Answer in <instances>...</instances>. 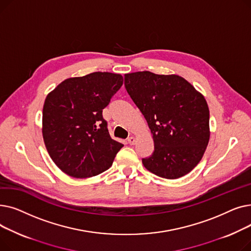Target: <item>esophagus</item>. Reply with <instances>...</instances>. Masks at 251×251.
<instances>
[{
    "mask_svg": "<svg viewBox=\"0 0 251 251\" xmlns=\"http://www.w3.org/2000/svg\"><path fill=\"white\" fill-rule=\"evenodd\" d=\"M127 141H128V143L130 144V146H133V144H134L135 141H136V139H135V137H133V136H130V137H128Z\"/></svg>",
    "mask_w": 251,
    "mask_h": 251,
    "instance_id": "obj_1",
    "label": "esophagus"
}]
</instances>
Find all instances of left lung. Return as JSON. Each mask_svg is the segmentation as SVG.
Instances as JSON below:
<instances>
[{"label":"left lung","mask_w":251,"mask_h":251,"mask_svg":"<svg viewBox=\"0 0 251 251\" xmlns=\"http://www.w3.org/2000/svg\"><path fill=\"white\" fill-rule=\"evenodd\" d=\"M125 87L146 118L154 150L142 164L166 179L185 176L202 159L209 140L204 97L183 77L150 71L125 74Z\"/></svg>","instance_id":"left-lung-1"}]
</instances>
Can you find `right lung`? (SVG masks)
<instances>
[{
	"label": "right lung",
	"mask_w": 251,
	"mask_h": 251,
	"mask_svg": "<svg viewBox=\"0 0 251 251\" xmlns=\"http://www.w3.org/2000/svg\"><path fill=\"white\" fill-rule=\"evenodd\" d=\"M123 84L121 74L94 72L65 79L47 96L43 137L50 159L74 178L108 170L123 144L111 138L102 110Z\"/></svg>",
	"instance_id": "1"
}]
</instances>
